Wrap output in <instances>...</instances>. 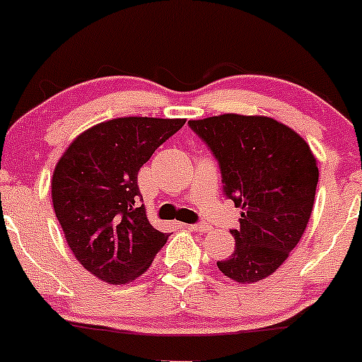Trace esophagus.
<instances>
[{
	"label": "esophagus",
	"instance_id": "esophagus-1",
	"mask_svg": "<svg viewBox=\"0 0 362 362\" xmlns=\"http://www.w3.org/2000/svg\"><path fill=\"white\" fill-rule=\"evenodd\" d=\"M180 226L192 230V232H209V230H211V226H209L208 223H194V225L180 223Z\"/></svg>",
	"mask_w": 362,
	"mask_h": 362
}]
</instances>
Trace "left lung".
<instances>
[{
  "label": "left lung",
  "mask_w": 362,
  "mask_h": 362,
  "mask_svg": "<svg viewBox=\"0 0 362 362\" xmlns=\"http://www.w3.org/2000/svg\"><path fill=\"white\" fill-rule=\"evenodd\" d=\"M189 127L218 160L223 192L240 208L225 276L254 284L275 273L303 237L317 185L316 158L291 127L268 117L226 113Z\"/></svg>",
  "instance_id": "8db88e82"
}]
</instances>
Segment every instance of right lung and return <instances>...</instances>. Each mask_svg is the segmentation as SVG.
<instances>
[{
    "instance_id": "add662e5",
    "label": "right lung",
    "mask_w": 362,
    "mask_h": 362,
    "mask_svg": "<svg viewBox=\"0 0 362 362\" xmlns=\"http://www.w3.org/2000/svg\"><path fill=\"white\" fill-rule=\"evenodd\" d=\"M184 123L115 118L82 132L59 158L51 180L54 213L70 251L99 280H136L168 239L146 216L137 175Z\"/></svg>"
}]
</instances>
